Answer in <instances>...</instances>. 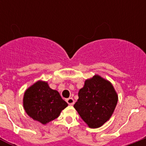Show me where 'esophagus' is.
<instances>
[{"mask_svg": "<svg viewBox=\"0 0 146 146\" xmlns=\"http://www.w3.org/2000/svg\"><path fill=\"white\" fill-rule=\"evenodd\" d=\"M66 102L69 104V105H73L74 104V101L73 98H69L66 99Z\"/></svg>", "mask_w": 146, "mask_h": 146, "instance_id": "1", "label": "esophagus"}]
</instances>
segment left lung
<instances>
[{
    "label": "left lung",
    "mask_w": 146,
    "mask_h": 146,
    "mask_svg": "<svg viewBox=\"0 0 146 146\" xmlns=\"http://www.w3.org/2000/svg\"><path fill=\"white\" fill-rule=\"evenodd\" d=\"M74 108L90 128H99L112 116L118 95L110 81L94 75L85 81Z\"/></svg>",
    "instance_id": "obj_1"
}]
</instances>
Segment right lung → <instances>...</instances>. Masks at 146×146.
<instances>
[{
	"mask_svg": "<svg viewBox=\"0 0 146 146\" xmlns=\"http://www.w3.org/2000/svg\"><path fill=\"white\" fill-rule=\"evenodd\" d=\"M68 106L59 93L50 88L44 81H37L24 94L23 107L27 114L42 124L57 118Z\"/></svg>",
	"mask_w": 146,
	"mask_h": 146,
	"instance_id": "add662e5",
	"label": "right lung"
}]
</instances>
